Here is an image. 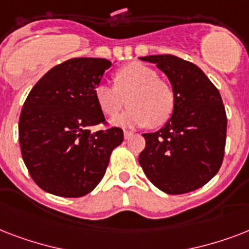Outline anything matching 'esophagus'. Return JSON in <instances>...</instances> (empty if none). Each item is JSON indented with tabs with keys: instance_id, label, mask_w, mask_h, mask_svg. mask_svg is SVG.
<instances>
[{
	"instance_id": "esophagus-1",
	"label": "esophagus",
	"mask_w": 249,
	"mask_h": 249,
	"mask_svg": "<svg viewBox=\"0 0 249 249\" xmlns=\"http://www.w3.org/2000/svg\"><path fill=\"white\" fill-rule=\"evenodd\" d=\"M132 136H133V133L128 132V130H124V138H125V140H129V138H130Z\"/></svg>"
}]
</instances>
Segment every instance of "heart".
<instances>
[{
  "label": "heart",
  "instance_id": "obj_1",
  "mask_svg": "<svg viewBox=\"0 0 249 249\" xmlns=\"http://www.w3.org/2000/svg\"><path fill=\"white\" fill-rule=\"evenodd\" d=\"M94 98L108 117L120 112L126 98L128 111L112 120L117 126H160L168 121L174 108V94L169 84L160 80L155 70L138 62L115 73V86L98 84Z\"/></svg>",
  "mask_w": 249,
  "mask_h": 249
}]
</instances>
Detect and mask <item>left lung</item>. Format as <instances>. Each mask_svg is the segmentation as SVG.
I'll use <instances>...</instances> for the list:
<instances>
[{
	"instance_id": "8db88e82",
	"label": "left lung",
	"mask_w": 249,
	"mask_h": 249,
	"mask_svg": "<svg viewBox=\"0 0 249 249\" xmlns=\"http://www.w3.org/2000/svg\"><path fill=\"white\" fill-rule=\"evenodd\" d=\"M156 64L174 94L172 116L155 133H144L140 154L144 174L166 194H186L216 176L224 159L226 112L220 91L195 64L174 55L141 56Z\"/></svg>"
}]
</instances>
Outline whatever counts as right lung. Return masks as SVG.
I'll return each mask as SVG.
<instances>
[{
  "label": "right lung",
  "mask_w": 249,
  "mask_h": 249,
  "mask_svg": "<svg viewBox=\"0 0 249 249\" xmlns=\"http://www.w3.org/2000/svg\"><path fill=\"white\" fill-rule=\"evenodd\" d=\"M111 66L103 58L70 59L29 91L19 119V143L31 177L46 193L79 197L93 191L124 140L120 128L91 132L105 123L94 89Z\"/></svg>",
  "instance_id": "right-lung-1"
}]
</instances>
